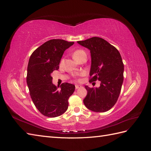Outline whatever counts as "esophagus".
<instances>
[{"label":"esophagus","mask_w":151,"mask_h":151,"mask_svg":"<svg viewBox=\"0 0 151 151\" xmlns=\"http://www.w3.org/2000/svg\"><path fill=\"white\" fill-rule=\"evenodd\" d=\"M75 87H76V89H79V88H82V86H80V85H76V86H75Z\"/></svg>","instance_id":"esophagus-1"}]
</instances>
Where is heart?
<instances>
[{"label": "heart", "instance_id": "heart-1", "mask_svg": "<svg viewBox=\"0 0 151 151\" xmlns=\"http://www.w3.org/2000/svg\"><path fill=\"white\" fill-rule=\"evenodd\" d=\"M84 55H86V53L83 50H81V49H78L76 50L74 53V57L77 61H78L81 57H83ZM84 73H82V75H84Z\"/></svg>", "mask_w": 151, "mask_h": 151}]
</instances>
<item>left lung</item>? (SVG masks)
I'll use <instances>...</instances> for the list:
<instances>
[{"label":"left lung","instance_id":"8db88e82","mask_svg":"<svg viewBox=\"0 0 151 151\" xmlns=\"http://www.w3.org/2000/svg\"><path fill=\"white\" fill-rule=\"evenodd\" d=\"M77 43L90 50L89 83L101 81L99 88L85 86L88 94L83 102L93 111H107L116 103L123 84L124 65L120 53L115 47L99 37Z\"/></svg>","mask_w":151,"mask_h":151}]
</instances>
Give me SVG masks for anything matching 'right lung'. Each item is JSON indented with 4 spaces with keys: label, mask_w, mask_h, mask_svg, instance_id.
<instances>
[{
    "label": "right lung",
    "mask_w": 151,
    "mask_h": 151,
    "mask_svg": "<svg viewBox=\"0 0 151 151\" xmlns=\"http://www.w3.org/2000/svg\"><path fill=\"white\" fill-rule=\"evenodd\" d=\"M74 42L53 39L36 48L29 58L26 81L29 94L38 111L45 116L54 118L65 113L68 100L74 92L75 86L64 83L61 89L52 84L51 74L59 68L65 50Z\"/></svg>",
    "instance_id": "right-lung-1"
}]
</instances>
